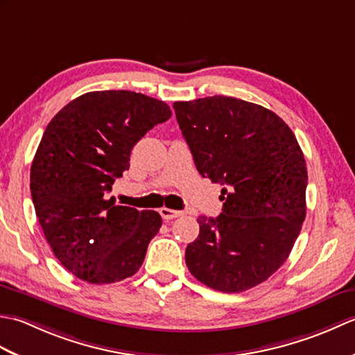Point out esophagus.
I'll return each mask as SVG.
<instances>
[{
	"mask_svg": "<svg viewBox=\"0 0 355 355\" xmlns=\"http://www.w3.org/2000/svg\"><path fill=\"white\" fill-rule=\"evenodd\" d=\"M160 215H162L163 220H173V218H178L180 215H182V212H180V210L162 207V209H160Z\"/></svg>",
	"mask_w": 355,
	"mask_h": 355,
	"instance_id": "esophagus-1",
	"label": "esophagus"
}]
</instances>
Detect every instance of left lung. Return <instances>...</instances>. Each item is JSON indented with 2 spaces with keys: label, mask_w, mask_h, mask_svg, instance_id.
Masks as SVG:
<instances>
[{
  "label": "left lung",
  "mask_w": 355,
  "mask_h": 355,
  "mask_svg": "<svg viewBox=\"0 0 355 355\" xmlns=\"http://www.w3.org/2000/svg\"><path fill=\"white\" fill-rule=\"evenodd\" d=\"M173 110L198 172L224 186L223 214L198 216L187 268L216 291L253 288L286 261L302 229V149L281 117L252 102L212 96Z\"/></svg>",
  "instance_id": "obj_1"
}]
</instances>
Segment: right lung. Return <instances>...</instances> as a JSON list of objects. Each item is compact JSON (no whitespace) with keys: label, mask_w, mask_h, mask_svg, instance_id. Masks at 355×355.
Returning a JSON list of instances; mask_svg holds the SVG:
<instances>
[{"label":"right lung","mask_w":355,"mask_h":355,"mask_svg":"<svg viewBox=\"0 0 355 355\" xmlns=\"http://www.w3.org/2000/svg\"><path fill=\"white\" fill-rule=\"evenodd\" d=\"M171 116L163 101L108 89L76 97L45 128L30 169L35 212L58 261L82 281L119 282L141 267L162 216L108 193L135 143Z\"/></svg>","instance_id":"right-lung-1"}]
</instances>
